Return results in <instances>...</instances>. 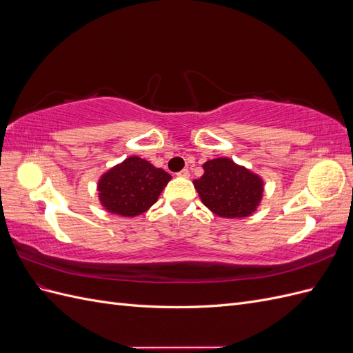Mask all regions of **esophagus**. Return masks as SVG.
<instances>
[{
  "label": "esophagus",
  "instance_id": "esophagus-1",
  "mask_svg": "<svg viewBox=\"0 0 353 353\" xmlns=\"http://www.w3.org/2000/svg\"><path fill=\"white\" fill-rule=\"evenodd\" d=\"M178 176L188 178V176H190V170H188V169H183V170H179V172H178Z\"/></svg>",
  "mask_w": 353,
  "mask_h": 353
}]
</instances>
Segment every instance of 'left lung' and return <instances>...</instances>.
<instances>
[{
  "mask_svg": "<svg viewBox=\"0 0 353 353\" xmlns=\"http://www.w3.org/2000/svg\"><path fill=\"white\" fill-rule=\"evenodd\" d=\"M205 174L194 187L205 206L222 218H244L254 212L262 199V179L227 157L203 165Z\"/></svg>",
  "mask_w": 353,
  "mask_h": 353,
  "instance_id": "left-lung-1",
  "label": "left lung"
}]
</instances>
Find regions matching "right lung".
<instances>
[{"instance_id": "add662e5", "label": "right lung", "mask_w": 353, "mask_h": 353, "mask_svg": "<svg viewBox=\"0 0 353 353\" xmlns=\"http://www.w3.org/2000/svg\"><path fill=\"white\" fill-rule=\"evenodd\" d=\"M169 179L163 169L134 156L103 175L99 183L100 200L116 215H140L156 203Z\"/></svg>"}]
</instances>
